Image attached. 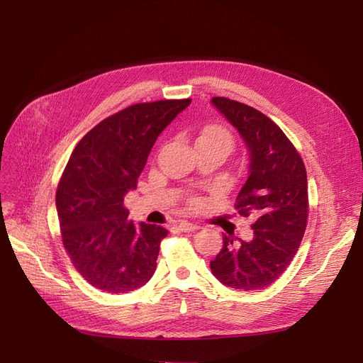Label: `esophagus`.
Segmentation results:
<instances>
[{
	"mask_svg": "<svg viewBox=\"0 0 363 363\" xmlns=\"http://www.w3.org/2000/svg\"><path fill=\"white\" fill-rule=\"evenodd\" d=\"M179 228L182 230V232H184V233H191V232H196V230H200L201 225L192 224V223H188V221H180L179 223Z\"/></svg>",
	"mask_w": 363,
	"mask_h": 363,
	"instance_id": "obj_1",
	"label": "esophagus"
}]
</instances>
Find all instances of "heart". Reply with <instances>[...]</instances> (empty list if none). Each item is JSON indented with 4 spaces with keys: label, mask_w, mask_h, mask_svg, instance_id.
<instances>
[{
    "label": "heart",
    "mask_w": 363,
    "mask_h": 363,
    "mask_svg": "<svg viewBox=\"0 0 363 363\" xmlns=\"http://www.w3.org/2000/svg\"><path fill=\"white\" fill-rule=\"evenodd\" d=\"M200 145H215L221 147L227 152H230L235 147V138L232 131L223 125H208L200 131L196 138V147Z\"/></svg>",
    "instance_id": "obj_1"
}]
</instances>
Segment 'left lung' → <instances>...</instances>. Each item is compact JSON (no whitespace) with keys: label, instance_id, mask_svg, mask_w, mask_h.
I'll use <instances>...</instances> for the list:
<instances>
[{"label":"left lung","instance_id":"left-lung-1","mask_svg":"<svg viewBox=\"0 0 363 363\" xmlns=\"http://www.w3.org/2000/svg\"><path fill=\"white\" fill-rule=\"evenodd\" d=\"M212 103L247 142L251 163L235 208L255 219L248 242L224 235V247L211 262L213 276L225 286L256 291L271 286L291 265L309 216L304 162L283 130L265 113L225 96Z\"/></svg>","mask_w":363,"mask_h":363}]
</instances>
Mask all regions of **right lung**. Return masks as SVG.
Instances as JSON below:
<instances>
[{
  "mask_svg": "<svg viewBox=\"0 0 363 363\" xmlns=\"http://www.w3.org/2000/svg\"><path fill=\"white\" fill-rule=\"evenodd\" d=\"M191 101L128 106L75 145L57 184L56 207L63 247L94 288L124 294L142 288L155 274L168 230L128 221L124 196L138 186L157 136Z\"/></svg>",
  "mask_w": 363,
  "mask_h": 363,
  "instance_id": "obj_1",
  "label": "right lung"
}]
</instances>
